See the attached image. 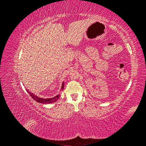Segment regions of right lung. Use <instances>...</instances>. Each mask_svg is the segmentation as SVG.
I'll return each instance as SVG.
<instances>
[{"label":"right lung","instance_id":"obj_1","mask_svg":"<svg viewBox=\"0 0 146 146\" xmlns=\"http://www.w3.org/2000/svg\"><path fill=\"white\" fill-rule=\"evenodd\" d=\"M63 90H64V82L62 83V85L61 91H62ZM27 92H28L29 94V95H30L31 97L33 98L35 100H36V102H38L42 103V104H51V103L55 102L58 100V97H60V95H57L55 97H53V98H39L38 97H36L35 95H34L33 93H31L30 91H29L28 90H27Z\"/></svg>","mask_w":146,"mask_h":146}]
</instances>
